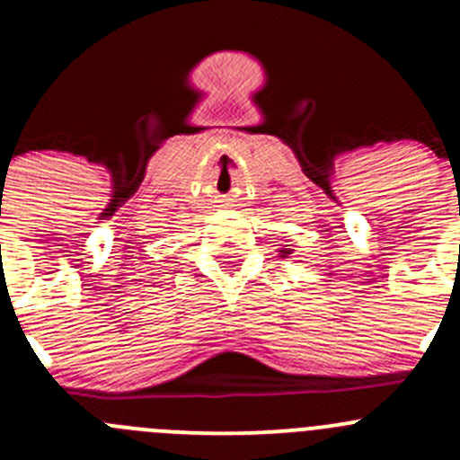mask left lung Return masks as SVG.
Segmentation results:
<instances>
[{
	"label": "left lung",
	"instance_id": "8db88e82",
	"mask_svg": "<svg viewBox=\"0 0 460 460\" xmlns=\"http://www.w3.org/2000/svg\"><path fill=\"white\" fill-rule=\"evenodd\" d=\"M282 258H287V256H289V253H291V249H282Z\"/></svg>",
	"mask_w": 460,
	"mask_h": 460
}]
</instances>
